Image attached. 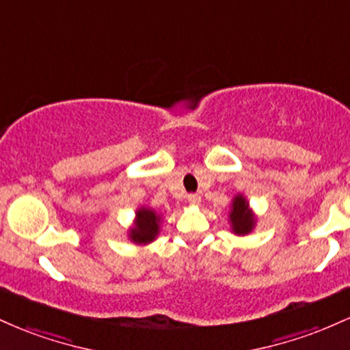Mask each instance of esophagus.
Listing matches in <instances>:
<instances>
[{"label":"esophagus","mask_w":350,"mask_h":350,"mask_svg":"<svg viewBox=\"0 0 350 350\" xmlns=\"http://www.w3.org/2000/svg\"><path fill=\"white\" fill-rule=\"evenodd\" d=\"M187 202L191 204V206H199V204H200V196L199 194H189L187 196Z\"/></svg>","instance_id":"1"}]
</instances>
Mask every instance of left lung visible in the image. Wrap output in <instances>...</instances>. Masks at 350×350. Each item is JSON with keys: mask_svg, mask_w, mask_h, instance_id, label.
<instances>
[{"mask_svg": "<svg viewBox=\"0 0 350 350\" xmlns=\"http://www.w3.org/2000/svg\"><path fill=\"white\" fill-rule=\"evenodd\" d=\"M228 219H230L232 232L237 235L250 234L256 224L255 215H253L247 199L242 194H237L232 200V211L228 214Z\"/></svg>", "mask_w": 350, "mask_h": 350, "instance_id": "left-lung-1", "label": "left lung"}]
</instances>
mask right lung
<instances>
[{"mask_svg": "<svg viewBox=\"0 0 350 350\" xmlns=\"http://www.w3.org/2000/svg\"><path fill=\"white\" fill-rule=\"evenodd\" d=\"M159 222H161V215L156 214L152 208H138L135 226L130 228L128 237H130L131 242L138 245L151 243L159 234Z\"/></svg>", "mask_w": 350, "mask_h": 350, "instance_id": "right-lung-1", "label": "right lung"}]
</instances>
